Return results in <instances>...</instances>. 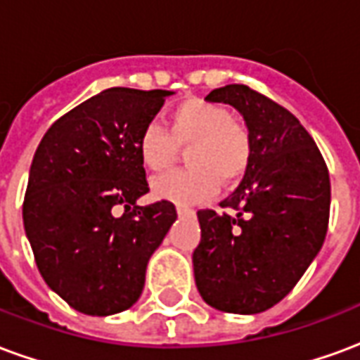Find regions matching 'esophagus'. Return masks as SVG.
<instances>
[{"label":"esophagus","instance_id":"obj_1","mask_svg":"<svg viewBox=\"0 0 360 360\" xmlns=\"http://www.w3.org/2000/svg\"><path fill=\"white\" fill-rule=\"evenodd\" d=\"M177 214H179V218H191V216H195V210L187 208V206H177Z\"/></svg>","mask_w":360,"mask_h":360}]
</instances>
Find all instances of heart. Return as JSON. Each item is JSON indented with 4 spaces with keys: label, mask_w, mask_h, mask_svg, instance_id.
Returning a JSON list of instances; mask_svg holds the SVG:
<instances>
[{
    "label": "heart",
    "mask_w": 360,
    "mask_h": 360,
    "mask_svg": "<svg viewBox=\"0 0 360 360\" xmlns=\"http://www.w3.org/2000/svg\"><path fill=\"white\" fill-rule=\"evenodd\" d=\"M191 142L187 169L152 181V195L175 204H193L212 196L224 183H233L249 169L252 156L250 133L231 119L227 108L204 98H188L167 115V131L150 123L141 131L136 152L150 172H165L173 164L175 144Z\"/></svg>",
    "instance_id": "heart-1"
}]
</instances>
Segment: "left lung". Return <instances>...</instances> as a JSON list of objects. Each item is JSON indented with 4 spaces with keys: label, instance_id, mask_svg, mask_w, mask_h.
I'll list each match as a JSON object with an SVG mask.
<instances>
[{
    "label": "left lung",
    "instance_id": "left-lung-1",
    "mask_svg": "<svg viewBox=\"0 0 360 360\" xmlns=\"http://www.w3.org/2000/svg\"><path fill=\"white\" fill-rule=\"evenodd\" d=\"M206 100L241 113L252 156L241 185L219 202L231 214H196L195 281L214 309L257 314L278 304L322 249L330 175L307 129L274 100L245 84L212 90Z\"/></svg>",
    "mask_w": 360,
    "mask_h": 360
}]
</instances>
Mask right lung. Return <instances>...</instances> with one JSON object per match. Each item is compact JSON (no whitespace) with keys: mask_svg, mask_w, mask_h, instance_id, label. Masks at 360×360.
Segmentation results:
<instances>
[{"mask_svg":"<svg viewBox=\"0 0 360 360\" xmlns=\"http://www.w3.org/2000/svg\"><path fill=\"white\" fill-rule=\"evenodd\" d=\"M169 90L108 89L59 117L32 158L22 221L38 270L75 310L110 316L131 309L146 266L177 219L148 193L136 152ZM121 205V217L112 214Z\"/></svg>","mask_w":360,"mask_h":360,"instance_id":"obj_1","label":"right lung"}]
</instances>
